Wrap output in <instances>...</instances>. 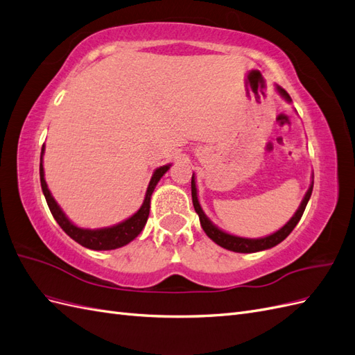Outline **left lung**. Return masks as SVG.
<instances>
[{
  "instance_id": "left-lung-1",
  "label": "left lung",
  "mask_w": 355,
  "mask_h": 355,
  "mask_svg": "<svg viewBox=\"0 0 355 355\" xmlns=\"http://www.w3.org/2000/svg\"><path fill=\"white\" fill-rule=\"evenodd\" d=\"M277 90L282 98L288 101V103H291V98L284 89L277 86ZM312 187H313V181L311 183L305 198H303L300 207L295 212V216H293L284 226H282L279 230H277L275 234H272V235L265 236V238H259V239H250V238H241V236L230 235V234H226V232H223L221 229H218L217 226L212 225L209 218L205 216V212L202 211V208L199 205L195 174L191 175V200H193V207H195V211L198 212V216H199L202 229H204V232L208 235V238L214 241L217 245L226 248V250H230V251H235V252H257V251H263V250H268V248L278 245L279 242L284 241L291 234V230L296 227L299 220L303 216V211H305V208L308 205V200L312 195Z\"/></svg>"
}]
</instances>
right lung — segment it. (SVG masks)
Masks as SVG:
<instances>
[{
	"label": "right lung",
	"instance_id": "add662e5",
	"mask_svg": "<svg viewBox=\"0 0 355 355\" xmlns=\"http://www.w3.org/2000/svg\"><path fill=\"white\" fill-rule=\"evenodd\" d=\"M43 155H44V146L42 148V157H40V181H42V189L44 198L47 200V205L52 216L58 221V225L62 227L65 234L78 242L80 245H83L90 250H96V251H105V250H116L129 244L130 241H134L139 234L141 230L144 229L147 218H148V212H150V199L151 195H153L155 187L159 183V180L164 177L165 172L169 169L171 165L160 166L153 172V177L150 180V184L146 191V198L143 205L135 212L132 217H129L128 220L119 223L116 226L111 227H103V229H82L77 227L74 223H71L68 217L65 216V212L60 209L58 205V202L55 198L50 193V190L47 187V183L44 180V168H43Z\"/></svg>",
	"mask_w": 355,
	"mask_h": 355
}]
</instances>
